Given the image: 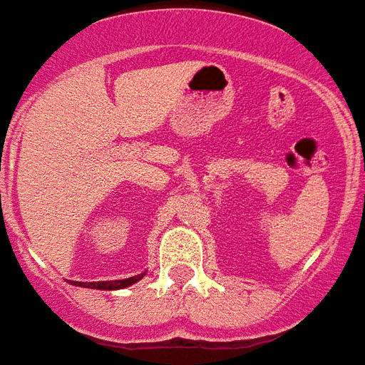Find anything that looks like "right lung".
<instances>
[{
  "label": "right lung",
  "mask_w": 365,
  "mask_h": 365,
  "mask_svg": "<svg viewBox=\"0 0 365 365\" xmlns=\"http://www.w3.org/2000/svg\"><path fill=\"white\" fill-rule=\"evenodd\" d=\"M143 278V274L140 276H132L126 280H116V282H76V286H83V288H93V289H122L132 286L135 282Z\"/></svg>",
  "instance_id": "obj_1"
}]
</instances>
